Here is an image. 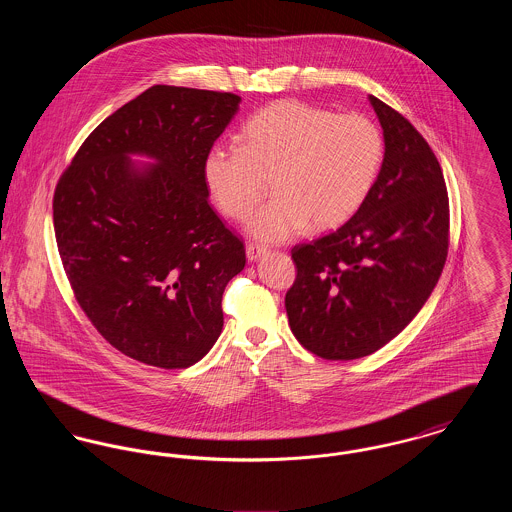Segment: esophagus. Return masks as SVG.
<instances>
[{
  "label": "esophagus",
  "instance_id": "esophagus-1",
  "mask_svg": "<svg viewBox=\"0 0 512 512\" xmlns=\"http://www.w3.org/2000/svg\"><path fill=\"white\" fill-rule=\"evenodd\" d=\"M265 251H267V247H265V245L253 244V242H249V244L245 245V255H247V259H249V261L259 259Z\"/></svg>",
  "mask_w": 512,
  "mask_h": 512
}]
</instances>
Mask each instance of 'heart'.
I'll return each instance as SVG.
<instances>
[{
  "label": "heart",
  "instance_id": "b5f03b06",
  "mask_svg": "<svg viewBox=\"0 0 512 512\" xmlns=\"http://www.w3.org/2000/svg\"><path fill=\"white\" fill-rule=\"evenodd\" d=\"M244 144L217 142L203 161L209 194L222 215L247 222L251 236L284 242L309 222L317 230L351 219L372 192L386 155L378 124L359 113L284 99L253 115Z\"/></svg>",
  "mask_w": 512,
  "mask_h": 512
}]
</instances>
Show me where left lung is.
<instances>
[{"mask_svg": "<svg viewBox=\"0 0 512 512\" xmlns=\"http://www.w3.org/2000/svg\"><path fill=\"white\" fill-rule=\"evenodd\" d=\"M370 103L386 144L372 192L338 230L292 249L290 328L328 361L361 359L393 340L436 288L449 249V197L432 147L390 105Z\"/></svg>", "mask_w": 512, "mask_h": 512, "instance_id": "left-lung-1", "label": "left lung"}]
</instances>
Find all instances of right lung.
Listing matches in <instances>:
<instances>
[{"label":"right lung","mask_w":512,"mask_h":512,"mask_svg":"<svg viewBox=\"0 0 512 512\" xmlns=\"http://www.w3.org/2000/svg\"><path fill=\"white\" fill-rule=\"evenodd\" d=\"M240 96L151 86L96 126L53 194V228L74 299L122 355L188 368L222 332V293L244 242L207 201L203 161ZM128 152L158 165L138 172Z\"/></svg>","instance_id":"obj_1"}]
</instances>
